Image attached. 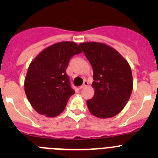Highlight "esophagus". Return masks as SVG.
Wrapping results in <instances>:
<instances>
[{"mask_svg":"<svg viewBox=\"0 0 158 158\" xmlns=\"http://www.w3.org/2000/svg\"><path fill=\"white\" fill-rule=\"evenodd\" d=\"M88 85H89V82H87V81H85L83 83V85H82L81 86H79V89H83V88H85V87L88 86Z\"/></svg>","mask_w":158,"mask_h":158,"instance_id":"esophagus-1","label":"esophagus"}]
</instances>
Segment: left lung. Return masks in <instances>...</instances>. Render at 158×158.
I'll return each mask as SVG.
<instances>
[{"label": "left lung", "instance_id": "obj_1", "mask_svg": "<svg viewBox=\"0 0 158 158\" xmlns=\"http://www.w3.org/2000/svg\"><path fill=\"white\" fill-rule=\"evenodd\" d=\"M93 69V98L87 106L100 118L115 116L125 108L133 89L128 63L118 51L105 44L85 42L79 44Z\"/></svg>", "mask_w": 158, "mask_h": 158}]
</instances>
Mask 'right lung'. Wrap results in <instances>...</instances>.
<instances>
[{
	"mask_svg": "<svg viewBox=\"0 0 158 158\" xmlns=\"http://www.w3.org/2000/svg\"><path fill=\"white\" fill-rule=\"evenodd\" d=\"M82 52L74 42H60L44 49L31 62L24 81L30 105L49 118L61 114L75 91L66 74L70 59Z\"/></svg>",
	"mask_w": 158,
	"mask_h": 158,
	"instance_id": "right-lung-1",
	"label": "right lung"
}]
</instances>
